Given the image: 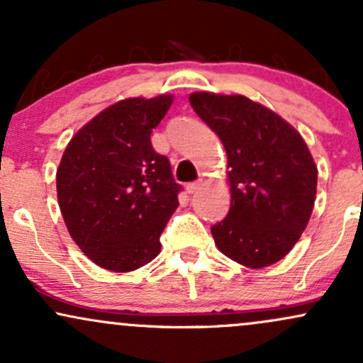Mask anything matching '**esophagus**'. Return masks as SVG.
I'll return each mask as SVG.
<instances>
[{
    "mask_svg": "<svg viewBox=\"0 0 363 363\" xmlns=\"http://www.w3.org/2000/svg\"><path fill=\"white\" fill-rule=\"evenodd\" d=\"M199 186H201V182H189V184L186 186V191H187V194H193V193H196V191L199 189Z\"/></svg>",
    "mask_w": 363,
    "mask_h": 363,
    "instance_id": "34e87169",
    "label": "esophagus"
}]
</instances>
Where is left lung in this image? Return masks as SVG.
I'll return each mask as SVG.
<instances>
[{
    "label": "left lung",
    "instance_id": "1",
    "mask_svg": "<svg viewBox=\"0 0 363 363\" xmlns=\"http://www.w3.org/2000/svg\"><path fill=\"white\" fill-rule=\"evenodd\" d=\"M189 102L222 140L230 210L211 227L225 256L259 269L291 251L309 222L318 167L285 119L244 95L194 91Z\"/></svg>",
    "mask_w": 363,
    "mask_h": 363
}]
</instances>
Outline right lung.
Here are the masks:
<instances>
[{
	"mask_svg": "<svg viewBox=\"0 0 363 363\" xmlns=\"http://www.w3.org/2000/svg\"><path fill=\"white\" fill-rule=\"evenodd\" d=\"M172 95L126 99L86 123L62 153L57 203L69 235L95 264L135 272L155 259L182 189L152 147Z\"/></svg>",
	"mask_w": 363,
	"mask_h": 363,
	"instance_id": "1",
	"label": "right lung"
}]
</instances>
